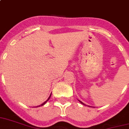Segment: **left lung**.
<instances>
[{"mask_svg":"<svg viewBox=\"0 0 129 129\" xmlns=\"http://www.w3.org/2000/svg\"><path fill=\"white\" fill-rule=\"evenodd\" d=\"M79 101V102H80V103H82V104H83V105H85V104H84V103H82V101ZM88 107H90V106H89V105H88Z\"/></svg>","mask_w":129,"mask_h":129,"instance_id":"left-lung-1","label":"left lung"}]
</instances>
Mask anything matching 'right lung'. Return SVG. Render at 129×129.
Instances as JSON below:
<instances>
[{"instance_id":"add662e5","label":"right lung","mask_w":129,"mask_h":129,"mask_svg":"<svg viewBox=\"0 0 129 129\" xmlns=\"http://www.w3.org/2000/svg\"><path fill=\"white\" fill-rule=\"evenodd\" d=\"M51 94H50V96H49V98H48V99H47V101H45V102H44V103H42V104H41V105H39V106H37V107H40V106H43V105H45V103H47V101L49 100V99H50V96H51Z\"/></svg>"}]
</instances>
